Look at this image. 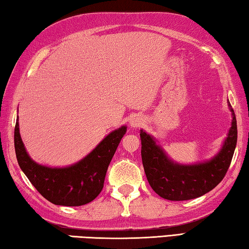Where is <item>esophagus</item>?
<instances>
[{
  "label": "esophagus",
  "instance_id": "34e87169",
  "mask_svg": "<svg viewBox=\"0 0 249 249\" xmlns=\"http://www.w3.org/2000/svg\"><path fill=\"white\" fill-rule=\"evenodd\" d=\"M141 124H142V119L138 116H133V117H131V119H130V125H131L132 128L139 127Z\"/></svg>",
  "mask_w": 249,
  "mask_h": 249
}]
</instances>
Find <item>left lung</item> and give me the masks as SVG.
Instances as JSON below:
<instances>
[{
    "label": "left lung",
    "mask_w": 249,
    "mask_h": 249,
    "mask_svg": "<svg viewBox=\"0 0 249 249\" xmlns=\"http://www.w3.org/2000/svg\"><path fill=\"white\" fill-rule=\"evenodd\" d=\"M231 127L219 151L210 160L182 164L172 160L158 140L140 130L141 157L150 186L161 197L170 201H186L210 192L225 177L237 143V124L230 101Z\"/></svg>",
    "instance_id": "1"
}]
</instances>
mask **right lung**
Segmentation results:
<instances>
[{
    "instance_id": "1",
    "label": "right lung",
    "mask_w": 249,
    "mask_h": 249,
    "mask_svg": "<svg viewBox=\"0 0 249 249\" xmlns=\"http://www.w3.org/2000/svg\"><path fill=\"white\" fill-rule=\"evenodd\" d=\"M127 127L122 125L106 136L92 151L74 164L53 168L35 162L27 153L19 133L18 116L14 146L19 168L43 196L55 205L80 206L95 199L104 187L110 161Z\"/></svg>"
}]
</instances>
